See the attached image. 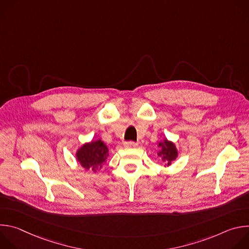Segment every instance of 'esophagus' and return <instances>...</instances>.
<instances>
[{
  "label": "esophagus",
  "instance_id": "obj_1",
  "mask_svg": "<svg viewBox=\"0 0 249 249\" xmlns=\"http://www.w3.org/2000/svg\"><path fill=\"white\" fill-rule=\"evenodd\" d=\"M137 146H138V144L135 143V142H133V141H128L125 143L126 148H136Z\"/></svg>",
  "mask_w": 249,
  "mask_h": 249
}]
</instances>
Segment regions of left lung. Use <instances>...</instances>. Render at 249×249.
<instances>
[{
	"label": "left lung",
	"instance_id": "left-lung-1",
	"mask_svg": "<svg viewBox=\"0 0 249 249\" xmlns=\"http://www.w3.org/2000/svg\"><path fill=\"white\" fill-rule=\"evenodd\" d=\"M159 147L161 149V151L159 153V157H160L161 160L165 161L167 165L171 164L172 160H174L177 157V151L175 146L171 142L164 140V142L159 144Z\"/></svg>",
	"mask_w": 249,
	"mask_h": 249
}]
</instances>
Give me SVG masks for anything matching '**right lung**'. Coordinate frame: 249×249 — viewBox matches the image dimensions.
Instances as JSON below:
<instances>
[{
	"label": "right lung",
	"mask_w": 249,
	"mask_h": 249,
	"mask_svg": "<svg viewBox=\"0 0 249 249\" xmlns=\"http://www.w3.org/2000/svg\"><path fill=\"white\" fill-rule=\"evenodd\" d=\"M108 149L102 141L98 140L84 145L77 153L78 161L86 169L97 170L107 159Z\"/></svg>",
	"instance_id": "obj_1"
}]
</instances>
